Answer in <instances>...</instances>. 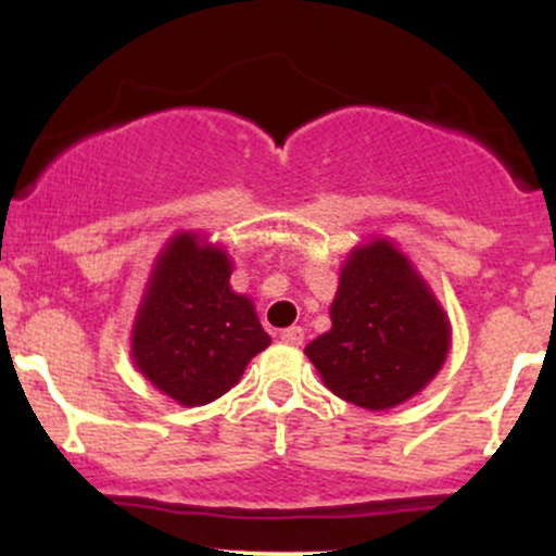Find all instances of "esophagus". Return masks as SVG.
Segmentation results:
<instances>
[{
	"label": "esophagus",
	"mask_w": 556,
	"mask_h": 556,
	"mask_svg": "<svg viewBox=\"0 0 556 556\" xmlns=\"http://www.w3.org/2000/svg\"><path fill=\"white\" fill-rule=\"evenodd\" d=\"M279 337H282L285 344H303V329H300V327L285 329Z\"/></svg>",
	"instance_id": "1"
}]
</instances>
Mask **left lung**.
Listing matches in <instances>:
<instances>
[{
	"instance_id": "obj_1",
	"label": "left lung",
	"mask_w": 556,
	"mask_h": 556,
	"mask_svg": "<svg viewBox=\"0 0 556 556\" xmlns=\"http://www.w3.org/2000/svg\"><path fill=\"white\" fill-rule=\"evenodd\" d=\"M331 329L305 355L337 397L389 410L442 371L452 348L446 311L389 238L355 245L331 300Z\"/></svg>"
}]
</instances>
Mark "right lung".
I'll list each match as a JSON object with an SVG mask.
<instances>
[{"mask_svg": "<svg viewBox=\"0 0 556 556\" xmlns=\"http://www.w3.org/2000/svg\"><path fill=\"white\" fill-rule=\"evenodd\" d=\"M232 258L201 232H177L151 266L130 331V358L159 392L208 405L271 344L256 305L232 290Z\"/></svg>", "mask_w": 556, "mask_h": 556, "instance_id": "add662e5", "label": "right lung"}]
</instances>
